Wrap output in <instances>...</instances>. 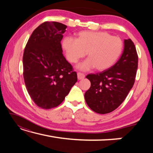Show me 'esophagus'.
I'll return each instance as SVG.
<instances>
[{"label": "esophagus", "instance_id": "34e87169", "mask_svg": "<svg viewBox=\"0 0 153 153\" xmlns=\"http://www.w3.org/2000/svg\"><path fill=\"white\" fill-rule=\"evenodd\" d=\"M77 78H78V79H82L85 77V75L83 73H81V72H78V73L77 74Z\"/></svg>", "mask_w": 153, "mask_h": 153}]
</instances>
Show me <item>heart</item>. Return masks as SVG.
<instances>
[{
  "mask_svg": "<svg viewBox=\"0 0 153 153\" xmlns=\"http://www.w3.org/2000/svg\"><path fill=\"white\" fill-rule=\"evenodd\" d=\"M63 48L70 63H76L84 57L86 60L79 63L77 68L86 71L96 68L103 71L113 66L123 51V41L120 38L111 36L106 32L82 31L76 39L66 37L63 40Z\"/></svg>",
  "mask_w": 153,
  "mask_h": 153,
  "instance_id": "heart-1",
  "label": "heart"
}]
</instances>
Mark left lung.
<instances>
[{"mask_svg":"<svg viewBox=\"0 0 153 153\" xmlns=\"http://www.w3.org/2000/svg\"><path fill=\"white\" fill-rule=\"evenodd\" d=\"M138 56L131 39L124 40L123 52L114 65L96 74L86 76L91 86L84 94L87 105L94 112L108 113L115 110L135 82Z\"/></svg>","mask_w":153,"mask_h":153,"instance_id":"1","label":"left lung"}]
</instances>
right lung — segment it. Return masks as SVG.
Segmentation results:
<instances>
[{
	"label": "right lung",
	"instance_id": "add662e5",
	"mask_svg": "<svg viewBox=\"0 0 153 153\" xmlns=\"http://www.w3.org/2000/svg\"><path fill=\"white\" fill-rule=\"evenodd\" d=\"M67 25L45 22L32 32L23 56L24 79L28 94L44 109L63 101L77 81V73L63 55L61 41Z\"/></svg>",
	"mask_w": 153,
	"mask_h": 153
}]
</instances>
